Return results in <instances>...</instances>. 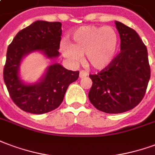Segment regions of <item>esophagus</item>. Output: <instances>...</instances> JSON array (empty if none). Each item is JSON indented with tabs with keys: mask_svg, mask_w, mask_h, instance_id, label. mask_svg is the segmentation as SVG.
<instances>
[{
	"mask_svg": "<svg viewBox=\"0 0 155 155\" xmlns=\"http://www.w3.org/2000/svg\"><path fill=\"white\" fill-rule=\"evenodd\" d=\"M88 72L84 71H80V78L81 79H82V78H84L86 77V76H88Z\"/></svg>",
	"mask_w": 155,
	"mask_h": 155,
	"instance_id": "1",
	"label": "esophagus"
}]
</instances>
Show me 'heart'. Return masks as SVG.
Wrapping results in <instances>:
<instances>
[{
    "label": "heart",
    "instance_id": "b5f03b06",
    "mask_svg": "<svg viewBox=\"0 0 155 155\" xmlns=\"http://www.w3.org/2000/svg\"><path fill=\"white\" fill-rule=\"evenodd\" d=\"M72 43L63 41L61 53L70 62L77 64L84 54L85 61L95 70H104L115 60L119 39L115 29L109 26H82L71 34Z\"/></svg>",
    "mask_w": 155,
    "mask_h": 155
}]
</instances>
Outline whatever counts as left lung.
<instances>
[{
	"instance_id": "obj_1",
	"label": "left lung",
	"mask_w": 155,
	"mask_h": 155,
	"mask_svg": "<svg viewBox=\"0 0 155 155\" xmlns=\"http://www.w3.org/2000/svg\"><path fill=\"white\" fill-rule=\"evenodd\" d=\"M121 52L107 68L90 74V103L106 113H122L137 106L145 96L150 78L146 47L132 28L115 21Z\"/></svg>"
}]
</instances>
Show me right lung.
Masks as SVG:
<instances>
[{
  "instance_id": "obj_1",
  "label": "right lung",
  "mask_w": 155,
  "mask_h": 155,
  "mask_svg": "<svg viewBox=\"0 0 155 155\" xmlns=\"http://www.w3.org/2000/svg\"><path fill=\"white\" fill-rule=\"evenodd\" d=\"M61 23L37 20L20 30L7 49L3 77L15 104L27 113L43 114L62 103L66 89L79 77V71H69L59 63L51 64L36 83L21 80L19 67L23 59L38 51L48 59L59 57Z\"/></svg>"
}]
</instances>
